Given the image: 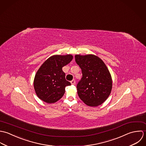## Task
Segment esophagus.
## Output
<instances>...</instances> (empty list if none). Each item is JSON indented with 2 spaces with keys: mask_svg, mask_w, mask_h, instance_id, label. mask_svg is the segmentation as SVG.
<instances>
[{
  "mask_svg": "<svg viewBox=\"0 0 146 146\" xmlns=\"http://www.w3.org/2000/svg\"><path fill=\"white\" fill-rule=\"evenodd\" d=\"M70 82H71V84H72V85H75V84H76V81H75V80H73Z\"/></svg>",
  "mask_w": 146,
  "mask_h": 146,
  "instance_id": "esophagus-1",
  "label": "esophagus"
}]
</instances>
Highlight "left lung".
Returning <instances> with one entry per match:
<instances>
[{"instance_id":"left-lung-1","label":"left lung","mask_w":146,"mask_h":146,"mask_svg":"<svg viewBox=\"0 0 146 146\" xmlns=\"http://www.w3.org/2000/svg\"><path fill=\"white\" fill-rule=\"evenodd\" d=\"M76 63L82 70V77L77 85L80 98L88 106L102 104L110 96L112 81L104 62L94 55L75 56Z\"/></svg>"}]
</instances>
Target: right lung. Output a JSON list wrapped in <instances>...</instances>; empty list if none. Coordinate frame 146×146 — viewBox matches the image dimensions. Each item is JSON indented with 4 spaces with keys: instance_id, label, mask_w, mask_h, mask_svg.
Masks as SVG:
<instances>
[{
    "instance_id": "right-lung-1",
    "label": "right lung",
    "mask_w": 146,
    "mask_h": 146,
    "mask_svg": "<svg viewBox=\"0 0 146 146\" xmlns=\"http://www.w3.org/2000/svg\"><path fill=\"white\" fill-rule=\"evenodd\" d=\"M73 56L54 55L48 58L36 72L34 87L39 99L47 103H54L64 95L65 88L71 85L65 79L62 68L69 64Z\"/></svg>"
}]
</instances>
